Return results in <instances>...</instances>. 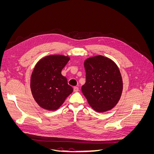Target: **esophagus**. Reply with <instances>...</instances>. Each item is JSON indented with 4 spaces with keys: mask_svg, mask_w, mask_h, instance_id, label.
Instances as JSON below:
<instances>
[{
    "mask_svg": "<svg viewBox=\"0 0 154 154\" xmlns=\"http://www.w3.org/2000/svg\"><path fill=\"white\" fill-rule=\"evenodd\" d=\"M79 91V88L78 87H74V92H78Z\"/></svg>",
    "mask_w": 154,
    "mask_h": 154,
    "instance_id": "esophagus-1",
    "label": "esophagus"
}]
</instances>
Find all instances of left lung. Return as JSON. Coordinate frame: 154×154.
Listing matches in <instances>:
<instances>
[{
	"label": "left lung",
	"instance_id": "obj_1",
	"mask_svg": "<svg viewBox=\"0 0 154 154\" xmlns=\"http://www.w3.org/2000/svg\"><path fill=\"white\" fill-rule=\"evenodd\" d=\"M86 82L82 87L88 104L98 112H104L117 105L123 91L119 69L111 59L98 55L84 62Z\"/></svg>",
	"mask_w": 154,
	"mask_h": 154
}]
</instances>
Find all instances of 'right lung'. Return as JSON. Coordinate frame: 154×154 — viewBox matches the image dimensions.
Masks as SVG:
<instances>
[{
    "label": "right lung",
    "instance_id": "right-lung-1",
    "mask_svg": "<svg viewBox=\"0 0 154 154\" xmlns=\"http://www.w3.org/2000/svg\"><path fill=\"white\" fill-rule=\"evenodd\" d=\"M69 60L67 56L49 55L35 66L31 76V91L37 104L44 109L57 110L72 92V87L61 73Z\"/></svg>",
    "mask_w": 154,
    "mask_h": 154
}]
</instances>
